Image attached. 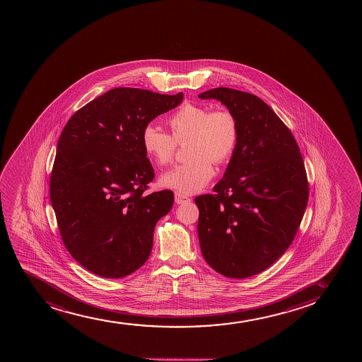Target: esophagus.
<instances>
[{
	"label": "esophagus",
	"instance_id": "1",
	"mask_svg": "<svg viewBox=\"0 0 362 362\" xmlns=\"http://www.w3.org/2000/svg\"><path fill=\"white\" fill-rule=\"evenodd\" d=\"M188 202H191V199L187 198V197L182 196V194H180V193H175V203L185 204L188 203Z\"/></svg>",
	"mask_w": 362,
	"mask_h": 362
}]
</instances>
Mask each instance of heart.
<instances>
[{"instance_id":"obj_1","label":"heart","mask_w":362,"mask_h":362,"mask_svg":"<svg viewBox=\"0 0 362 362\" xmlns=\"http://www.w3.org/2000/svg\"><path fill=\"white\" fill-rule=\"evenodd\" d=\"M171 136L154 125L141 133L142 148L157 165L174 158L176 144L188 142L189 162L180 164L160 176L159 185L183 196L202 191L215 175L212 162L223 164L232 158L239 141L237 118L227 110L210 111L208 106L185 104L169 118Z\"/></svg>"}]
</instances>
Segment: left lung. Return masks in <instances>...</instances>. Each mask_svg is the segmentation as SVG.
I'll return each instance as SVG.
<instances>
[{"label": "left lung", "mask_w": 362, "mask_h": 362, "mask_svg": "<svg viewBox=\"0 0 362 362\" xmlns=\"http://www.w3.org/2000/svg\"><path fill=\"white\" fill-rule=\"evenodd\" d=\"M225 105L239 141L215 194L197 197L205 261L227 278L258 274L291 245L307 208V173L295 137L254 94L215 88L199 94Z\"/></svg>", "instance_id": "left-lung-1"}]
</instances>
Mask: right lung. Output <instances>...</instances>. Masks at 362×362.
I'll use <instances>...</instances> for the list:
<instances>
[{"mask_svg":"<svg viewBox=\"0 0 362 362\" xmlns=\"http://www.w3.org/2000/svg\"><path fill=\"white\" fill-rule=\"evenodd\" d=\"M182 99V93L115 88L78 110L62 132L50 202L71 256L94 274L124 278L150 257L154 227L173 208L174 193L144 194L154 170L141 133Z\"/></svg>","mask_w":362,"mask_h":362,"instance_id":"1","label":"right lung"}]
</instances>
